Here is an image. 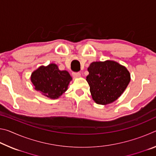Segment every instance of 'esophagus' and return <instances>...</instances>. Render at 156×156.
I'll use <instances>...</instances> for the list:
<instances>
[{
  "label": "esophagus",
  "instance_id": "obj_1",
  "mask_svg": "<svg viewBox=\"0 0 156 156\" xmlns=\"http://www.w3.org/2000/svg\"><path fill=\"white\" fill-rule=\"evenodd\" d=\"M72 76L73 78H79L80 76V72H73L72 73Z\"/></svg>",
  "mask_w": 156,
  "mask_h": 156
}]
</instances>
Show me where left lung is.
Returning a JSON list of instances; mask_svg holds the SVG:
<instances>
[{
    "label": "left lung",
    "mask_w": 156,
    "mask_h": 156,
    "mask_svg": "<svg viewBox=\"0 0 156 156\" xmlns=\"http://www.w3.org/2000/svg\"><path fill=\"white\" fill-rule=\"evenodd\" d=\"M86 80L90 87L92 98L105 105L117 100L128 86L131 75L124 66L113 60L93 62L87 69Z\"/></svg>",
    "instance_id": "left-lung-1"
}]
</instances>
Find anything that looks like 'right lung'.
Returning <instances> with one entry per match:
<instances>
[{
  "mask_svg": "<svg viewBox=\"0 0 156 156\" xmlns=\"http://www.w3.org/2000/svg\"><path fill=\"white\" fill-rule=\"evenodd\" d=\"M72 80L67 71H60L57 65L41 66L31 73V81L36 91L51 99H57L67 90Z\"/></svg>",
  "mask_w": 156,
  "mask_h": 156,
  "instance_id": "add662e5",
  "label": "right lung"
}]
</instances>
